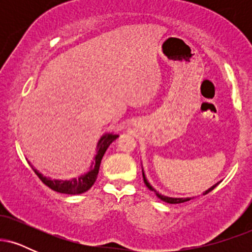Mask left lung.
Wrapping results in <instances>:
<instances>
[{"label": "left lung", "mask_w": 252, "mask_h": 252, "mask_svg": "<svg viewBox=\"0 0 252 252\" xmlns=\"http://www.w3.org/2000/svg\"><path fill=\"white\" fill-rule=\"evenodd\" d=\"M142 175H143V181H144V184H146V186L148 187V189H149L150 190H153V192L155 193L156 196H158V199H161V200L164 201V202H168V204H181V202L189 201V200H190V199H193V196H192V198H190V196H189V198H172V196H167V195L161 194V193H158V190H156V189H154V187H153L152 185L149 184L148 180H147L146 174H144V172H143V168H142ZM218 184H219V182H217L216 185H213V186H212V187H210L209 189L205 190V192L202 193V195H205V194H207V193H210L211 190H212L213 189H215V187H216L217 185H218Z\"/></svg>", "instance_id": "left-lung-1"}]
</instances>
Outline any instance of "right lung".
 <instances>
[{"label":"right lung","instance_id":"obj_1","mask_svg":"<svg viewBox=\"0 0 252 252\" xmlns=\"http://www.w3.org/2000/svg\"><path fill=\"white\" fill-rule=\"evenodd\" d=\"M118 137V135L112 134V132H106V134L102 135L97 143V153L94 155V160L92 161L91 166H90V170L85 174L79 175L78 178L68 179V180H60V179H51L47 176H43L39 170L34 168L35 174L39 176L46 186L50 187L51 189L56 190V192L63 193V194H82V193L86 192L92 187V185L96 182L98 172H99V166L102 162V158L104 154H105L106 149L109 146L114 142Z\"/></svg>","mask_w":252,"mask_h":252}]
</instances>
